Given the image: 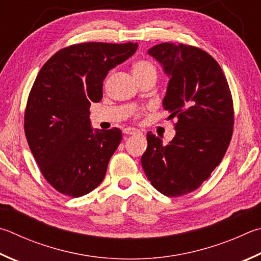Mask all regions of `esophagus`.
<instances>
[{
  "mask_svg": "<svg viewBox=\"0 0 261 261\" xmlns=\"http://www.w3.org/2000/svg\"><path fill=\"white\" fill-rule=\"evenodd\" d=\"M138 132H140L138 129H136V127H124L123 129V134L125 135H136L138 134Z\"/></svg>",
  "mask_w": 261,
  "mask_h": 261,
  "instance_id": "esophagus-1",
  "label": "esophagus"
}]
</instances>
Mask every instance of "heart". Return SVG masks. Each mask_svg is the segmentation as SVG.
I'll return each mask as SVG.
<instances>
[{
    "instance_id": "heart-1",
    "label": "heart",
    "mask_w": 261,
    "mask_h": 261,
    "mask_svg": "<svg viewBox=\"0 0 261 261\" xmlns=\"http://www.w3.org/2000/svg\"><path fill=\"white\" fill-rule=\"evenodd\" d=\"M132 70H134V75L137 79V81L149 76H156L155 66L147 60L136 61L134 64V67H132Z\"/></svg>"
}]
</instances>
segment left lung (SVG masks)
<instances>
[{"mask_svg":"<svg viewBox=\"0 0 261 261\" xmlns=\"http://www.w3.org/2000/svg\"><path fill=\"white\" fill-rule=\"evenodd\" d=\"M147 52L169 77L162 103L177 123L168 145L147 132L141 165L160 193L181 196L200 187L224 158L233 135V99L220 66L205 51L161 43Z\"/></svg>","mask_w":261,"mask_h":261,"instance_id":"1","label":"left lung"}]
</instances>
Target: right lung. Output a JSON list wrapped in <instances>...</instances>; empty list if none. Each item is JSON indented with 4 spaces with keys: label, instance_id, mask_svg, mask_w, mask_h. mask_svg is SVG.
Segmentation results:
<instances>
[{
    "label": "right lung",
    "instance_id": "1",
    "mask_svg": "<svg viewBox=\"0 0 261 261\" xmlns=\"http://www.w3.org/2000/svg\"><path fill=\"white\" fill-rule=\"evenodd\" d=\"M137 43L74 44L46 61L28 96L25 134L42 174L70 197L93 191L122 140L117 127L92 129L91 102L102 98L108 72L135 54Z\"/></svg>",
    "mask_w": 261,
    "mask_h": 261
}]
</instances>
